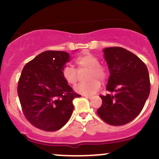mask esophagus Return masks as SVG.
Wrapping results in <instances>:
<instances>
[{
  "instance_id": "esophagus-1",
  "label": "esophagus",
  "mask_w": 159,
  "mask_h": 159,
  "mask_svg": "<svg viewBox=\"0 0 159 159\" xmlns=\"http://www.w3.org/2000/svg\"><path fill=\"white\" fill-rule=\"evenodd\" d=\"M85 98L87 99H89V100H91V99L92 98V97H91V96H85Z\"/></svg>"
}]
</instances>
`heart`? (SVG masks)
<instances>
[{
	"instance_id": "b5f03b06",
	"label": "heart",
	"mask_w": 159,
	"mask_h": 159,
	"mask_svg": "<svg viewBox=\"0 0 159 159\" xmlns=\"http://www.w3.org/2000/svg\"><path fill=\"white\" fill-rule=\"evenodd\" d=\"M75 65L78 72L88 70L86 80L89 81L76 86L75 91L85 96L92 95L97 92L101 88L100 81H104L108 76L106 68L99 64L98 58L91 53L84 52L75 59ZM61 75L69 85H75L78 81V72L72 67H65L61 70Z\"/></svg>"
}]
</instances>
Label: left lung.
Listing matches in <instances>:
<instances>
[{
  "instance_id": "1",
  "label": "left lung",
  "mask_w": 159,
  "mask_h": 159,
  "mask_svg": "<svg viewBox=\"0 0 159 159\" xmlns=\"http://www.w3.org/2000/svg\"><path fill=\"white\" fill-rule=\"evenodd\" d=\"M103 51L110 71L106 89L111 94L100 95L102 105L98 115L111 125H123L139 115L148 98V68L139 57L122 48H107Z\"/></svg>"
}]
</instances>
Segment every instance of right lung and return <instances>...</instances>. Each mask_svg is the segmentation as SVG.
I'll return each mask as SVG.
<instances>
[{
    "label": "right lung",
    "instance_id": "right-lung-1",
    "mask_svg": "<svg viewBox=\"0 0 159 159\" xmlns=\"http://www.w3.org/2000/svg\"><path fill=\"white\" fill-rule=\"evenodd\" d=\"M68 53L47 51L27 63L18 81L17 94L24 115L38 129L54 131L70 119L73 99L79 98L61 75Z\"/></svg>",
    "mask_w": 159,
    "mask_h": 159
}]
</instances>
